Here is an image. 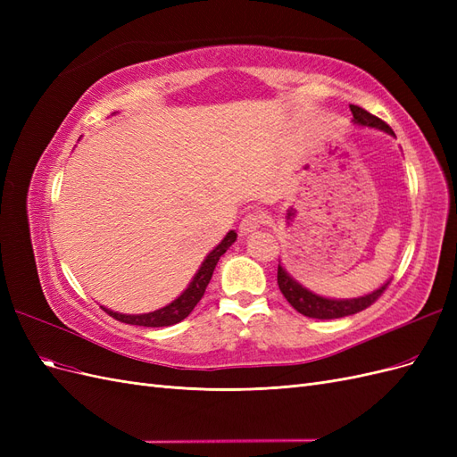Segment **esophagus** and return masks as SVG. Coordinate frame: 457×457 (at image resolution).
I'll list each match as a JSON object with an SVG mask.
<instances>
[{
  "instance_id": "34e87169",
  "label": "esophagus",
  "mask_w": 457,
  "mask_h": 457,
  "mask_svg": "<svg viewBox=\"0 0 457 457\" xmlns=\"http://www.w3.org/2000/svg\"><path fill=\"white\" fill-rule=\"evenodd\" d=\"M262 223H265V215H262V213H257V212L247 213V215L240 220L238 230H240L242 237H247V234L255 232Z\"/></svg>"
}]
</instances>
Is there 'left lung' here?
<instances>
[{
	"instance_id": "obj_1",
	"label": "left lung",
	"mask_w": 457,
	"mask_h": 457,
	"mask_svg": "<svg viewBox=\"0 0 457 457\" xmlns=\"http://www.w3.org/2000/svg\"><path fill=\"white\" fill-rule=\"evenodd\" d=\"M351 112H353V121L356 126H364V128H373V129H381L385 133H389L395 137V131L386 126L383 120L378 116L370 114L368 110L351 104ZM391 282V280H389ZM389 282L378 287L376 292H371L362 297H354V299H328L322 295L312 294L311 289L305 286H301L292 274H289L280 262H278V287L282 295L287 299L289 305H292L297 312L305 314L309 318H318V320H331V318H343V316H351L368 309L371 303H376L381 294L389 286Z\"/></svg>"
}]
</instances>
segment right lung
Masks as SVG:
<instances>
[{"mask_svg": "<svg viewBox=\"0 0 457 457\" xmlns=\"http://www.w3.org/2000/svg\"><path fill=\"white\" fill-rule=\"evenodd\" d=\"M234 242H237V232L230 230V232H227V237L220 240V244L215 247V250L207 253V257L202 262V267L195 274V278H192L188 287L175 301H171L170 305H165L154 312H145V314H121V312H114V311L104 309V307L103 309L110 316L116 318V320H120L123 324H133V326L162 328V326H173L177 322L185 320V318L192 312V309L198 305V301L204 297L205 287L212 280L213 270L217 267L220 255H223Z\"/></svg>", "mask_w": 457, "mask_h": 457, "instance_id": "right-lung-1", "label": "right lung"}]
</instances>
